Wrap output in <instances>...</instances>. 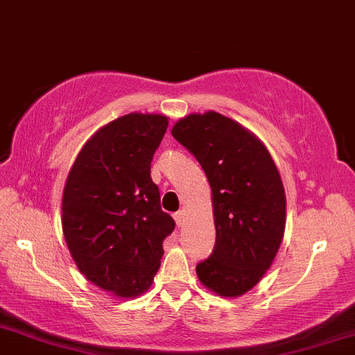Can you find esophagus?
<instances>
[{"instance_id": "34e87169", "label": "esophagus", "mask_w": 355, "mask_h": 355, "mask_svg": "<svg viewBox=\"0 0 355 355\" xmlns=\"http://www.w3.org/2000/svg\"><path fill=\"white\" fill-rule=\"evenodd\" d=\"M184 211H178L176 214H174V220H176L178 225H182V222H184Z\"/></svg>"}]
</instances>
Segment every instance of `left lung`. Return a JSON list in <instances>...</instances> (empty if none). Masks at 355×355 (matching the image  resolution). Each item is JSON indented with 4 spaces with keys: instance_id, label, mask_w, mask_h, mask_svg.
Returning a JSON list of instances; mask_svg holds the SVG:
<instances>
[{
    "instance_id": "obj_1",
    "label": "left lung",
    "mask_w": 355,
    "mask_h": 355,
    "mask_svg": "<svg viewBox=\"0 0 355 355\" xmlns=\"http://www.w3.org/2000/svg\"><path fill=\"white\" fill-rule=\"evenodd\" d=\"M173 137L202 166L212 189L216 245L196 266L200 283L240 296L270 268L284 234L282 178L260 139L220 113L189 115Z\"/></svg>"
}]
</instances>
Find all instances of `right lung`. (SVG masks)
Masks as SVG:
<instances>
[{"label": "right lung", "mask_w": 355, "mask_h": 355, "mask_svg": "<svg viewBox=\"0 0 355 355\" xmlns=\"http://www.w3.org/2000/svg\"><path fill=\"white\" fill-rule=\"evenodd\" d=\"M166 130L163 115L118 118L85 143L65 182L62 229L72 258L87 279L123 298L151 286L176 227L150 173Z\"/></svg>", "instance_id": "right-lung-1"}]
</instances>
